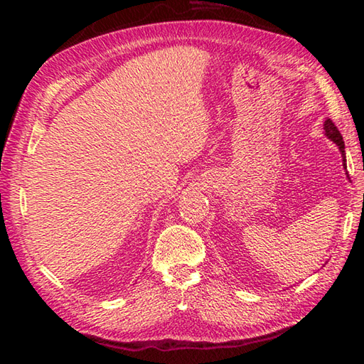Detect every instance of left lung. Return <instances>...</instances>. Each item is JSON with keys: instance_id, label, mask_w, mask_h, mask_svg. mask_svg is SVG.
I'll return each mask as SVG.
<instances>
[{"instance_id": "obj_1", "label": "left lung", "mask_w": 364, "mask_h": 364, "mask_svg": "<svg viewBox=\"0 0 364 364\" xmlns=\"http://www.w3.org/2000/svg\"><path fill=\"white\" fill-rule=\"evenodd\" d=\"M324 134L332 141V143H336V146L338 147V151H341L342 157H343V160H342L343 168H347V165H345V160H347V159H345V144H343L342 134L338 133L337 127L334 125V123H332L331 119H326L324 120Z\"/></svg>"}]
</instances>
